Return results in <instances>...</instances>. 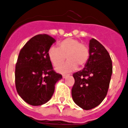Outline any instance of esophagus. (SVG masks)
<instances>
[{
	"instance_id": "1",
	"label": "esophagus",
	"mask_w": 128,
	"mask_h": 128,
	"mask_svg": "<svg viewBox=\"0 0 128 128\" xmlns=\"http://www.w3.org/2000/svg\"><path fill=\"white\" fill-rule=\"evenodd\" d=\"M69 74H62V77L63 78H66L67 76H68Z\"/></svg>"
}]
</instances>
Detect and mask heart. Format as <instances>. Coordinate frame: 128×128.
I'll return each instance as SVG.
<instances>
[{"label": "heart", "mask_w": 128, "mask_h": 128, "mask_svg": "<svg viewBox=\"0 0 128 128\" xmlns=\"http://www.w3.org/2000/svg\"><path fill=\"white\" fill-rule=\"evenodd\" d=\"M90 50L86 45L74 38H66L58 43V48L52 47L48 51V57L54 66H56L66 59L69 60L63 65L56 67L60 72L74 70L77 66L83 68L89 60Z\"/></svg>", "instance_id": "1"}]
</instances>
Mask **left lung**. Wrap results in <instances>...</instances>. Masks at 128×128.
I'll list each match as a JSON object with an SVG mask.
<instances>
[{
    "label": "left lung",
    "mask_w": 128,
    "mask_h": 128,
    "mask_svg": "<svg viewBox=\"0 0 128 128\" xmlns=\"http://www.w3.org/2000/svg\"><path fill=\"white\" fill-rule=\"evenodd\" d=\"M90 58L82 70L73 74V101L84 110H90L102 102L107 94L112 73L108 52L94 38L90 40Z\"/></svg>",
    "instance_id": "8db88e82"
}]
</instances>
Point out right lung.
<instances>
[{"label": "right lung", "instance_id": "1", "mask_svg": "<svg viewBox=\"0 0 128 128\" xmlns=\"http://www.w3.org/2000/svg\"><path fill=\"white\" fill-rule=\"evenodd\" d=\"M48 34H38L26 42L19 54L15 80L19 96L26 102L40 106L54 93L55 85L62 78L54 70L48 51L54 42Z\"/></svg>", "mask_w": 128, "mask_h": 128}]
</instances>
